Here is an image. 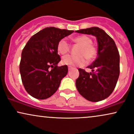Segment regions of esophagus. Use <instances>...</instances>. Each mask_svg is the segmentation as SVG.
I'll return each instance as SVG.
<instances>
[{
    "label": "esophagus",
    "instance_id": "obj_1",
    "mask_svg": "<svg viewBox=\"0 0 134 134\" xmlns=\"http://www.w3.org/2000/svg\"><path fill=\"white\" fill-rule=\"evenodd\" d=\"M71 69H72V67L70 66H68V70H71Z\"/></svg>",
    "mask_w": 134,
    "mask_h": 134
}]
</instances>
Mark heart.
I'll use <instances>...</instances> for the list:
<instances>
[{
    "label": "heart",
    "mask_w": 134,
    "mask_h": 134,
    "mask_svg": "<svg viewBox=\"0 0 134 134\" xmlns=\"http://www.w3.org/2000/svg\"><path fill=\"white\" fill-rule=\"evenodd\" d=\"M75 44L80 46L76 51L77 55H66L62 58L63 64L70 66H81L86 64V59L91 62L96 57L97 49L92 44V40L87 35H80L72 39ZM57 49L61 54H65L70 50V45L64 39L58 42Z\"/></svg>",
    "instance_id": "b5f03b06"
}]
</instances>
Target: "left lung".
<instances>
[{
    "mask_svg": "<svg viewBox=\"0 0 134 134\" xmlns=\"http://www.w3.org/2000/svg\"><path fill=\"white\" fill-rule=\"evenodd\" d=\"M76 32L95 36L98 44L97 58L87 67L92 72L78 69L80 76L76 81L77 90L90 101L105 99L113 92L119 76L120 57L116 44L109 35L98 27L79 30Z\"/></svg>",
    "mask_w": 134,
    "mask_h": 134,
    "instance_id": "1",
    "label": "left lung"
}]
</instances>
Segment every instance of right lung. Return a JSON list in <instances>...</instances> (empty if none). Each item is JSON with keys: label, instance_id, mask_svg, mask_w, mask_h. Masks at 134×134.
Listing matches in <instances>:
<instances>
[{"label": "right lung", "instance_id": "obj_1", "mask_svg": "<svg viewBox=\"0 0 134 134\" xmlns=\"http://www.w3.org/2000/svg\"><path fill=\"white\" fill-rule=\"evenodd\" d=\"M73 30L47 27L30 38L21 53L20 72L26 91L35 98L45 99L57 91L67 75V65L58 66L61 61L57 46Z\"/></svg>", "mask_w": 134, "mask_h": 134}]
</instances>
